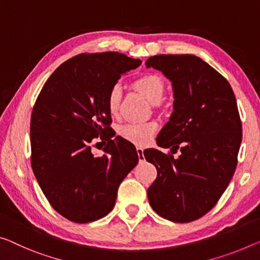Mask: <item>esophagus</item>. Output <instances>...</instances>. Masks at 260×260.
<instances>
[{"label":"esophagus","mask_w":260,"mask_h":260,"mask_svg":"<svg viewBox=\"0 0 260 260\" xmlns=\"http://www.w3.org/2000/svg\"><path fill=\"white\" fill-rule=\"evenodd\" d=\"M137 152H138L140 162H143V160H145V155H143V149H142V148L141 147H138L137 148Z\"/></svg>","instance_id":"esophagus-1"}]
</instances>
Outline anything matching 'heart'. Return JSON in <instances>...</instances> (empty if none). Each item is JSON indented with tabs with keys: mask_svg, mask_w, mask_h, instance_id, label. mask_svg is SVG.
Masks as SVG:
<instances>
[{
	"mask_svg": "<svg viewBox=\"0 0 260 260\" xmlns=\"http://www.w3.org/2000/svg\"><path fill=\"white\" fill-rule=\"evenodd\" d=\"M134 86L140 92L154 104L162 102L164 93H166V83L163 78L157 74H145L140 76L134 82ZM121 101V88L119 85H114L110 90L108 94V110L109 112L115 115L119 111V105ZM157 129V123L155 121H139V122H127L120 127V135L134 145L143 147L149 145L152 137Z\"/></svg>",
	"mask_w": 260,
	"mask_h": 260,
	"instance_id": "heart-1",
	"label": "heart"
}]
</instances>
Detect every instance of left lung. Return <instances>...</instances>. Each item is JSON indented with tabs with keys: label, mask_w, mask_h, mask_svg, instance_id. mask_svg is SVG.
<instances>
[{
	"label": "left lung",
	"mask_w": 260,
	"mask_h": 260,
	"mask_svg": "<svg viewBox=\"0 0 260 260\" xmlns=\"http://www.w3.org/2000/svg\"><path fill=\"white\" fill-rule=\"evenodd\" d=\"M146 66L162 72L174 89V112L157 145L182 152L178 158L143 152L157 169L148 199L164 219L194 221L216 205L236 170L242 141L236 98L229 82L196 55H155Z\"/></svg>",
	"instance_id": "left-lung-1"
}]
</instances>
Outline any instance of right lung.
Returning <instances> with one entry per match:
<instances>
[{
	"instance_id": "obj_1",
	"label": "right lung",
	"mask_w": 260,
	"mask_h": 260,
	"mask_svg": "<svg viewBox=\"0 0 260 260\" xmlns=\"http://www.w3.org/2000/svg\"><path fill=\"white\" fill-rule=\"evenodd\" d=\"M141 60L118 52L83 53L57 67L31 115V167L48 203L76 223L102 219L114 207L118 187L139 162L135 147L111 128L108 94ZM108 142L94 156L91 142Z\"/></svg>"
}]
</instances>
